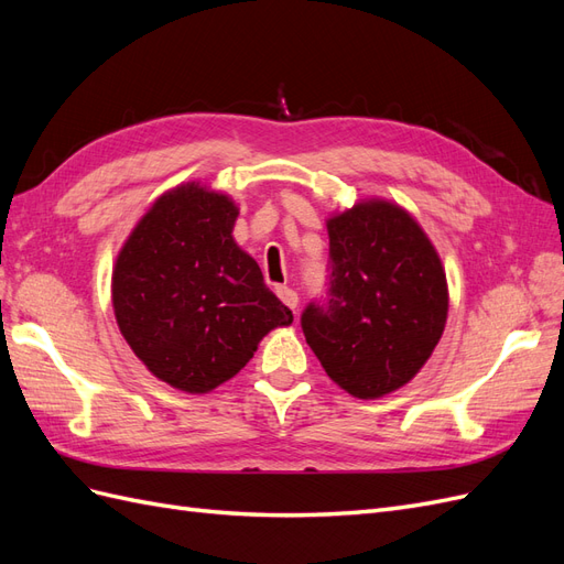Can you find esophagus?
<instances>
[{
	"label": "esophagus",
	"instance_id": "34e87169",
	"mask_svg": "<svg viewBox=\"0 0 564 564\" xmlns=\"http://www.w3.org/2000/svg\"><path fill=\"white\" fill-rule=\"evenodd\" d=\"M278 296H280V301L286 305V308H296L299 305V294L294 292L292 286H278Z\"/></svg>",
	"mask_w": 564,
	"mask_h": 564
}]
</instances>
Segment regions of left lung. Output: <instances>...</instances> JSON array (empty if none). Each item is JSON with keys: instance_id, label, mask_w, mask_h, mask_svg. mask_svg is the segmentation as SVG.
<instances>
[{"instance_id": "8db88e82", "label": "left lung", "mask_w": 564, "mask_h": 564, "mask_svg": "<svg viewBox=\"0 0 564 564\" xmlns=\"http://www.w3.org/2000/svg\"><path fill=\"white\" fill-rule=\"evenodd\" d=\"M327 296L301 315L329 379L360 400L412 381L445 332V268L416 220L369 199L327 220Z\"/></svg>"}]
</instances>
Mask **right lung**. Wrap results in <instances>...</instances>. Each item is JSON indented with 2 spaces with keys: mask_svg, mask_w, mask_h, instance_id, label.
Here are the masks:
<instances>
[{
  "mask_svg": "<svg viewBox=\"0 0 564 564\" xmlns=\"http://www.w3.org/2000/svg\"><path fill=\"white\" fill-rule=\"evenodd\" d=\"M228 195L185 183L139 220L112 270V308L135 357L169 386L209 392L294 315L232 240Z\"/></svg>",
  "mask_w": 564,
  "mask_h": 564,
  "instance_id": "obj_1",
  "label": "right lung"
}]
</instances>
